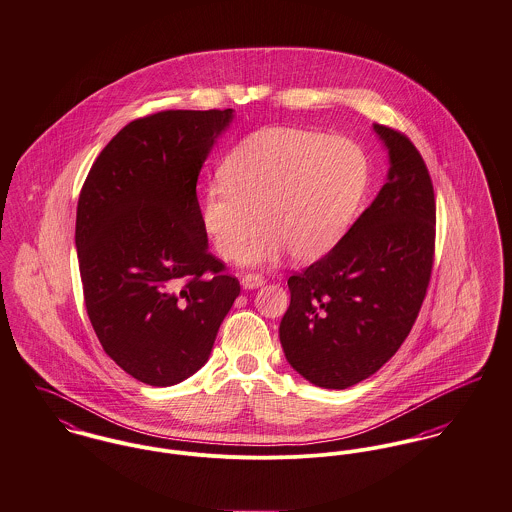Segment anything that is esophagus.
Instances as JSON below:
<instances>
[{
  "mask_svg": "<svg viewBox=\"0 0 512 512\" xmlns=\"http://www.w3.org/2000/svg\"><path fill=\"white\" fill-rule=\"evenodd\" d=\"M243 288H259V286H263L265 284V277L263 275H259V273H247L245 277H243Z\"/></svg>",
  "mask_w": 512,
  "mask_h": 512,
  "instance_id": "1",
  "label": "esophagus"
}]
</instances>
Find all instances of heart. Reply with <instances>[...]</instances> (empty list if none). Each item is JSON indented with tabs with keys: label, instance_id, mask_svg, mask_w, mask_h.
<instances>
[{
	"label": "heart",
	"instance_id": "heart-1",
	"mask_svg": "<svg viewBox=\"0 0 512 512\" xmlns=\"http://www.w3.org/2000/svg\"><path fill=\"white\" fill-rule=\"evenodd\" d=\"M365 186L367 159L353 141L265 127L241 139L204 188L202 228L222 259L235 257L259 222L241 263L277 261L286 249L296 261H316L338 245Z\"/></svg>",
	"mask_w": 512,
	"mask_h": 512
}]
</instances>
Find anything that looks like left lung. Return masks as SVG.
Segmentation results:
<instances>
[{
	"label": "left lung",
	"mask_w": 512,
	"mask_h": 512,
	"mask_svg": "<svg viewBox=\"0 0 512 512\" xmlns=\"http://www.w3.org/2000/svg\"><path fill=\"white\" fill-rule=\"evenodd\" d=\"M373 129L389 151L387 182L328 255L288 279L284 357L324 389L357 385L397 353L432 275L430 172L404 133L379 123Z\"/></svg>",
	"instance_id": "8db88e82"
}]
</instances>
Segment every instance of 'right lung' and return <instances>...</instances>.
<instances>
[{"label": "right lung", "instance_id": "right-lung-1", "mask_svg": "<svg viewBox=\"0 0 512 512\" xmlns=\"http://www.w3.org/2000/svg\"><path fill=\"white\" fill-rule=\"evenodd\" d=\"M231 119L233 110H169L127 123L78 198L88 318L104 351L151 387L176 385L208 361L241 290L208 251L196 196Z\"/></svg>", "mask_w": 512, "mask_h": 512}]
</instances>
